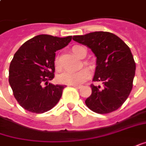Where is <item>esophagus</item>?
Listing matches in <instances>:
<instances>
[{
    "instance_id": "esophagus-1",
    "label": "esophagus",
    "mask_w": 146,
    "mask_h": 146,
    "mask_svg": "<svg viewBox=\"0 0 146 146\" xmlns=\"http://www.w3.org/2000/svg\"><path fill=\"white\" fill-rule=\"evenodd\" d=\"M72 86H73V87H74V88H76V89H80V88H81V86H75V85H73Z\"/></svg>"
}]
</instances>
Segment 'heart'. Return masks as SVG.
I'll use <instances>...</instances> for the list:
<instances>
[{
    "label": "heart",
    "instance_id": "obj_1",
    "mask_svg": "<svg viewBox=\"0 0 146 146\" xmlns=\"http://www.w3.org/2000/svg\"><path fill=\"white\" fill-rule=\"evenodd\" d=\"M71 50H72V52L79 58H84L86 56V50L82 46L74 45ZM83 64L86 66H87L90 69H91V70L94 69V64L92 62L86 60L83 62ZM54 65L57 71H60L61 69L60 58L58 56H56L54 60ZM90 77V73L88 69L82 68L78 72H64L59 76L58 79H59V82L62 84L70 85V86H73V85L78 86V85H81L82 83L86 82V81H88Z\"/></svg>",
    "mask_w": 146,
    "mask_h": 146
}]
</instances>
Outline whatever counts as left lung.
I'll list each match as a JSON object with an SVG mask.
<instances>
[{
    "instance_id": "1",
    "label": "left lung",
    "mask_w": 146,
    "mask_h": 146,
    "mask_svg": "<svg viewBox=\"0 0 146 146\" xmlns=\"http://www.w3.org/2000/svg\"><path fill=\"white\" fill-rule=\"evenodd\" d=\"M74 41L87 46L97 57L93 81L102 86L90 85L91 95L85 103L91 111L107 114L117 110L133 89L136 63L130 48L112 33L95 31L74 35Z\"/></svg>"
}]
</instances>
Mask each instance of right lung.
Wrapping results in <instances>:
<instances>
[{
    "label": "right lung",
    "mask_w": 146,
    "mask_h": 146,
    "mask_svg": "<svg viewBox=\"0 0 146 146\" xmlns=\"http://www.w3.org/2000/svg\"><path fill=\"white\" fill-rule=\"evenodd\" d=\"M71 40L72 36L39 35L23 43L14 54L9 65V82L14 98L25 110L43 113L57 104L65 86L52 85L48 81L55 77L56 52Z\"/></svg>",
    "instance_id": "right-lung-1"
}]
</instances>
